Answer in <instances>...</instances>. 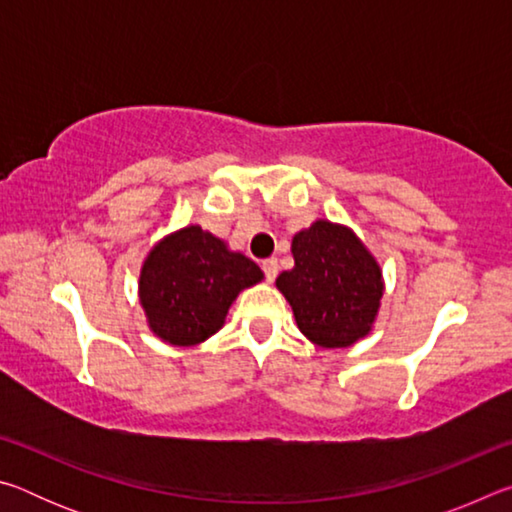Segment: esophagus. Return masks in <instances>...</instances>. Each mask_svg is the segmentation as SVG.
I'll return each instance as SVG.
<instances>
[{
    "label": "esophagus",
    "instance_id": "1",
    "mask_svg": "<svg viewBox=\"0 0 512 512\" xmlns=\"http://www.w3.org/2000/svg\"><path fill=\"white\" fill-rule=\"evenodd\" d=\"M277 268H280V266H277V259H273V257L271 259H264V262H262V271H264L268 282H275Z\"/></svg>",
    "mask_w": 512,
    "mask_h": 512
}]
</instances>
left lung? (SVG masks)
<instances>
[{
  "label": "left lung",
  "instance_id": "1",
  "mask_svg": "<svg viewBox=\"0 0 512 512\" xmlns=\"http://www.w3.org/2000/svg\"><path fill=\"white\" fill-rule=\"evenodd\" d=\"M293 268L275 280L296 325L318 348H350L368 336L386 284L377 257L350 225L316 219L293 235Z\"/></svg>",
  "mask_w": 512,
  "mask_h": 512
}]
</instances>
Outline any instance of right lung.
Wrapping results in <instances>:
<instances>
[{
	"label": "right lung",
	"instance_id": "1",
	"mask_svg": "<svg viewBox=\"0 0 512 512\" xmlns=\"http://www.w3.org/2000/svg\"><path fill=\"white\" fill-rule=\"evenodd\" d=\"M262 280L253 259L201 225H185L155 241L144 257L137 296L162 343L192 348L219 332L239 293Z\"/></svg>",
	"mask_w": 512,
	"mask_h": 512
}]
</instances>
